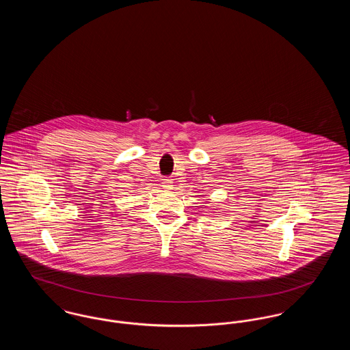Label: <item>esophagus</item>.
Masks as SVG:
<instances>
[{"mask_svg": "<svg viewBox=\"0 0 350 350\" xmlns=\"http://www.w3.org/2000/svg\"><path fill=\"white\" fill-rule=\"evenodd\" d=\"M161 186H163L165 190H173V186H174V185H173V181H172L170 178H165V180L163 181Z\"/></svg>", "mask_w": 350, "mask_h": 350, "instance_id": "1", "label": "esophagus"}]
</instances>
